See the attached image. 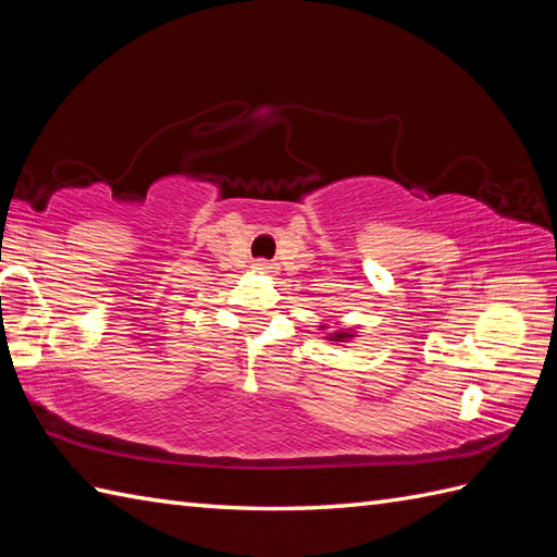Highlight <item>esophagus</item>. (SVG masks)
<instances>
[{
    "label": "esophagus",
    "mask_w": 557,
    "mask_h": 557,
    "mask_svg": "<svg viewBox=\"0 0 557 557\" xmlns=\"http://www.w3.org/2000/svg\"><path fill=\"white\" fill-rule=\"evenodd\" d=\"M255 269H257V271H274L276 267H274V262H269V259H257Z\"/></svg>",
    "instance_id": "obj_1"
}]
</instances>
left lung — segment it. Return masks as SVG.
<instances>
[{"label":"left lung","mask_w":557,"mask_h":557,"mask_svg":"<svg viewBox=\"0 0 557 557\" xmlns=\"http://www.w3.org/2000/svg\"><path fill=\"white\" fill-rule=\"evenodd\" d=\"M333 338H336V341H341V338H343V333H336V336H333Z\"/></svg>","instance_id":"left-lung-1"}]
</instances>
